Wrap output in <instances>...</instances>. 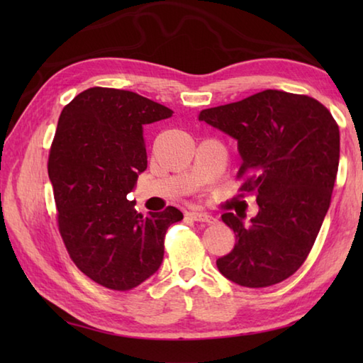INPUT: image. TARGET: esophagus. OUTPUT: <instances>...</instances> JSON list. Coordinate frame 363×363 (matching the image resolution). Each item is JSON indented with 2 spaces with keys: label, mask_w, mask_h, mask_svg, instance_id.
I'll use <instances>...</instances> for the list:
<instances>
[{
  "label": "esophagus",
  "mask_w": 363,
  "mask_h": 363,
  "mask_svg": "<svg viewBox=\"0 0 363 363\" xmlns=\"http://www.w3.org/2000/svg\"><path fill=\"white\" fill-rule=\"evenodd\" d=\"M190 217H191V220L199 221V223H207V225H213V223L217 221V218L212 217V215H209V213H204V212H191Z\"/></svg>",
  "instance_id": "obj_1"
}]
</instances>
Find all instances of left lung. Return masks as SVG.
<instances>
[{
	"label": "left lung",
	"instance_id": "left-lung-1",
	"mask_svg": "<svg viewBox=\"0 0 363 363\" xmlns=\"http://www.w3.org/2000/svg\"><path fill=\"white\" fill-rule=\"evenodd\" d=\"M198 118L235 138L238 190L259 204L250 226L233 212L221 215L237 243L217 260L220 273L250 289L285 281L309 256L329 209L340 159L337 121L315 98L282 90L204 109Z\"/></svg>",
	"mask_w": 363,
	"mask_h": 363
}]
</instances>
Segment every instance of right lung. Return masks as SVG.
<instances>
[{
    "label": "right lung",
    "instance_id": "1",
    "mask_svg": "<svg viewBox=\"0 0 363 363\" xmlns=\"http://www.w3.org/2000/svg\"><path fill=\"white\" fill-rule=\"evenodd\" d=\"M172 115L134 91L91 87L59 117L48 156L59 233L74 265L106 289L133 290L156 273L167 229L184 218L173 206L143 217L128 199L148 165L143 126Z\"/></svg>",
    "mask_w": 363,
    "mask_h": 363
}]
</instances>
